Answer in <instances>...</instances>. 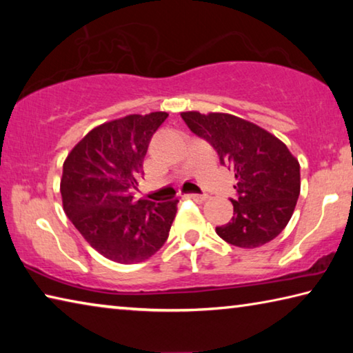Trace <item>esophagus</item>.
<instances>
[{
    "label": "esophagus",
    "mask_w": 353,
    "mask_h": 353,
    "mask_svg": "<svg viewBox=\"0 0 353 353\" xmlns=\"http://www.w3.org/2000/svg\"><path fill=\"white\" fill-rule=\"evenodd\" d=\"M187 198H190V199H193V201H196V202H204V201H207V196L205 194H187Z\"/></svg>",
    "instance_id": "obj_1"
}]
</instances>
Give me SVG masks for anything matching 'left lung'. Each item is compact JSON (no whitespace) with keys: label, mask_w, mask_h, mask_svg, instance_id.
<instances>
[{"label":"left lung","mask_w":353,"mask_h":353,"mask_svg":"<svg viewBox=\"0 0 353 353\" xmlns=\"http://www.w3.org/2000/svg\"><path fill=\"white\" fill-rule=\"evenodd\" d=\"M187 126L216 149L235 174L234 216L216 227L229 244L254 249L272 241L290 223L301 193V165L282 140L230 113H181Z\"/></svg>","instance_id":"1"}]
</instances>
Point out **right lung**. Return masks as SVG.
Masks as SVG:
<instances>
[{
  "mask_svg": "<svg viewBox=\"0 0 353 353\" xmlns=\"http://www.w3.org/2000/svg\"><path fill=\"white\" fill-rule=\"evenodd\" d=\"M168 113L126 115L93 128L63 162V212L85 241L112 261L130 265L152 256L168 238L177 199L134 202L148 145Z\"/></svg>",
  "mask_w": 353,
  "mask_h": 353,
  "instance_id": "obj_1",
  "label": "right lung"
}]
</instances>
